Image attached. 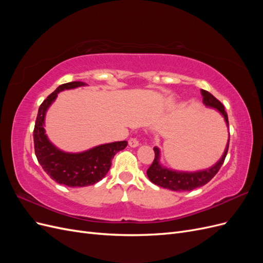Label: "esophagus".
Here are the masks:
<instances>
[{"instance_id": "esophagus-1", "label": "esophagus", "mask_w": 263, "mask_h": 263, "mask_svg": "<svg viewBox=\"0 0 263 263\" xmlns=\"http://www.w3.org/2000/svg\"><path fill=\"white\" fill-rule=\"evenodd\" d=\"M128 145L130 146V147H133V148H135V147H138L139 146V140L137 139V138H130L129 139V141H128Z\"/></svg>"}]
</instances>
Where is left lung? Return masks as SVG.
<instances>
[{
  "instance_id": "8db88e82",
  "label": "left lung",
  "mask_w": 263,
  "mask_h": 263,
  "mask_svg": "<svg viewBox=\"0 0 263 263\" xmlns=\"http://www.w3.org/2000/svg\"><path fill=\"white\" fill-rule=\"evenodd\" d=\"M202 97H203V103L209 107L216 108L218 112L222 115V117L225 118V122L228 126V116L225 110L224 105L221 103L212 95L210 92L201 90ZM228 147H229V139L227 142V146L225 149V153L220 158V160L213 165L212 168L206 169L203 171H197V172H181V171H173L164 168L159 162V159H160V151L157 147L154 148L155 150V160L149 166V169L147 170V176L149 180L155 183V184L164 187V189H169L172 191H192L194 189L201 187L205 185L206 183H209L215 176L216 173L219 171L220 166L222 165L225 161V158L228 153Z\"/></svg>"
}]
</instances>
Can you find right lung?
<instances>
[{
	"instance_id": "add662e5",
	"label": "right lung",
	"mask_w": 263,
	"mask_h": 263,
	"mask_svg": "<svg viewBox=\"0 0 263 263\" xmlns=\"http://www.w3.org/2000/svg\"><path fill=\"white\" fill-rule=\"evenodd\" d=\"M85 85L73 81L59 85L42 103L34 128V147L38 162L44 171L59 184L71 187L87 186L101 181L106 176L114 156L126 148L127 141H116L101 145L79 154H68L55 148L45 134V115L57 94L63 90Z\"/></svg>"
}]
</instances>
